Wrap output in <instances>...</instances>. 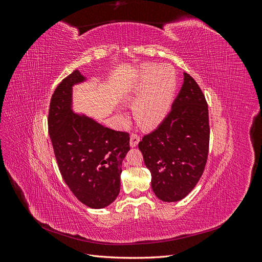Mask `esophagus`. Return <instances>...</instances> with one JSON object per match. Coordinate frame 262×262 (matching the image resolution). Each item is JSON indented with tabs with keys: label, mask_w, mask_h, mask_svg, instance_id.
<instances>
[{
	"label": "esophagus",
	"mask_w": 262,
	"mask_h": 262,
	"mask_svg": "<svg viewBox=\"0 0 262 262\" xmlns=\"http://www.w3.org/2000/svg\"><path fill=\"white\" fill-rule=\"evenodd\" d=\"M139 142H140V138H139V136L138 134H131V137H130V146L131 147H137L138 146V144H139Z\"/></svg>",
	"instance_id": "obj_1"
}]
</instances>
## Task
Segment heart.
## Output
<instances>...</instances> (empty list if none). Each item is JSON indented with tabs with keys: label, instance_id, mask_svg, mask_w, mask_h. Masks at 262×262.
Wrapping results in <instances>:
<instances>
[{
	"label": "heart",
	"instance_id": "heart-1",
	"mask_svg": "<svg viewBox=\"0 0 262 262\" xmlns=\"http://www.w3.org/2000/svg\"><path fill=\"white\" fill-rule=\"evenodd\" d=\"M176 89V71L170 64L142 68L125 96L133 104L137 123L147 130L157 128L169 113Z\"/></svg>",
	"mask_w": 262,
	"mask_h": 262
}]
</instances>
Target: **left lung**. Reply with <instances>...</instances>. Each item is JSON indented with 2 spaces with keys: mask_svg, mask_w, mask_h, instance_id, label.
Here are the masks:
<instances>
[{
  "mask_svg": "<svg viewBox=\"0 0 262 262\" xmlns=\"http://www.w3.org/2000/svg\"><path fill=\"white\" fill-rule=\"evenodd\" d=\"M209 110L196 82L184 73V84L165 120L139 143L158 199H184L202 176L209 152Z\"/></svg>",
  "mask_w": 262,
  "mask_h": 262,
  "instance_id": "obj_1",
  "label": "left lung"
}]
</instances>
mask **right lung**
Returning <instances> with one entry per match:
<instances>
[{
  "instance_id": "1",
  "label": "right lung",
  "mask_w": 262,
  "mask_h": 262,
  "mask_svg": "<svg viewBox=\"0 0 262 262\" xmlns=\"http://www.w3.org/2000/svg\"><path fill=\"white\" fill-rule=\"evenodd\" d=\"M87 82L75 70L55 89L48 128L63 180L82 203L104 209L120 192L121 166L130 150L129 134L106 128L73 109V87Z\"/></svg>"
}]
</instances>
